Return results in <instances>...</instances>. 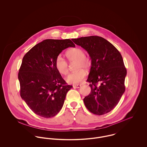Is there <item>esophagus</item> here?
Segmentation results:
<instances>
[{
    "label": "esophagus",
    "instance_id": "esophagus-1",
    "mask_svg": "<svg viewBox=\"0 0 147 147\" xmlns=\"http://www.w3.org/2000/svg\"><path fill=\"white\" fill-rule=\"evenodd\" d=\"M73 86L74 88H80V87H81V84H74V85H73Z\"/></svg>",
    "mask_w": 147,
    "mask_h": 147
}]
</instances>
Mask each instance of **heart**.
Here are the masks:
<instances>
[{"instance_id": "1", "label": "heart", "mask_w": 147, "mask_h": 147, "mask_svg": "<svg viewBox=\"0 0 147 147\" xmlns=\"http://www.w3.org/2000/svg\"><path fill=\"white\" fill-rule=\"evenodd\" d=\"M66 56L70 63H77L76 72L69 74L66 77V81L70 84H77L82 81L86 74L84 70H88L91 66V59L86 56L85 52L80 48H73L66 52ZM55 66L57 71L63 75H66L69 73V65L65 59L61 55H58L55 60Z\"/></svg>"}]
</instances>
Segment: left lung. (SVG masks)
Masks as SVG:
<instances>
[{"label":"left lung","mask_w":147,"mask_h":147,"mask_svg":"<svg viewBox=\"0 0 147 147\" xmlns=\"http://www.w3.org/2000/svg\"><path fill=\"white\" fill-rule=\"evenodd\" d=\"M71 40L87 51L91 59L87 80L91 90L83 99L85 106L93 114H106L115 107L125 91L127 70L122 57L112 43L101 36Z\"/></svg>","instance_id":"left-lung-1"}]
</instances>
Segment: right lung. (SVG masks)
<instances>
[{
  "mask_svg": "<svg viewBox=\"0 0 147 147\" xmlns=\"http://www.w3.org/2000/svg\"><path fill=\"white\" fill-rule=\"evenodd\" d=\"M69 47L70 39H46L34 46L24 56L18 78L20 95L30 109L44 118H51L62 108L67 85L55 66L56 57Z\"/></svg>",
  "mask_w": 147,
  "mask_h": 147,
  "instance_id": "right-lung-1",
  "label": "right lung"
}]
</instances>
